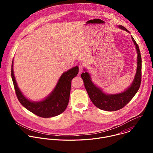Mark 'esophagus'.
<instances>
[{"label": "esophagus", "mask_w": 153, "mask_h": 153, "mask_svg": "<svg viewBox=\"0 0 153 153\" xmlns=\"http://www.w3.org/2000/svg\"><path fill=\"white\" fill-rule=\"evenodd\" d=\"M79 74H80L82 73V71H83V65H80L79 66Z\"/></svg>", "instance_id": "obj_1"}]
</instances>
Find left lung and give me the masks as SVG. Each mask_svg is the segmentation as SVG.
<instances>
[{
    "mask_svg": "<svg viewBox=\"0 0 153 153\" xmlns=\"http://www.w3.org/2000/svg\"><path fill=\"white\" fill-rule=\"evenodd\" d=\"M118 28L129 33V31L122 25H118ZM131 39L137 51V69L132 83L123 91L116 94L105 93L102 88L93 82L88 71L83 68L85 72L82 73L81 77L83 79L85 89L93 104L100 110L107 111L120 110L133 98L139 89L142 76V59L137 43L132 36Z\"/></svg>",
    "mask_w": 153,
    "mask_h": 153,
    "instance_id": "1",
    "label": "left lung"
}]
</instances>
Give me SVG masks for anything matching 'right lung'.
Here are the masks:
<instances>
[{"label":"right lung","instance_id":"add662e5","mask_svg":"<svg viewBox=\"0 0 153 153\" xmlns=\"http://www.w3.org/2000/svg\"><path fill=\"white\" fill-rule=\"evenodd\" d=\"M13 61L11 66V77L18 100L26 109L33 114L43 118L58 116L67 108L69 102L72 79L79 73V67H74L62 74L53 91L44 99L33 101L28 99L21 91L16 82Z\"/></svg>","mask_w":153,"mask_h":153}]
</instances>
